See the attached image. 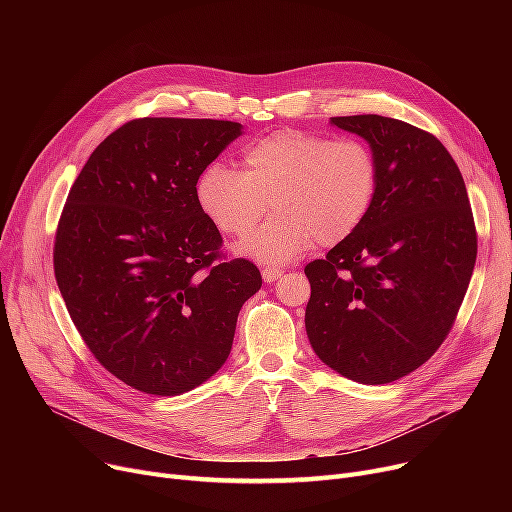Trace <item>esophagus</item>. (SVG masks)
<instances>
[{"label":"esophagus","mask_w":512,"mask_h":512,"mask_svg":"<svg viewBox=\"0 0 512 512\" xmlns=\"http://www.w3.org/2000/svg\"><path fill=\"white\" fill-rule=\"evenodd\" d=\"M282 274H284V270H280V267H263V270H261V276H263V280H265L267 284L276 282Z\"/></svg>","instance_id":"34e87169"}]
</instances>
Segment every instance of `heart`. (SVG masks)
Segmentation results:
<instances>
[{
	"instance_id": "b5f03b06",
	"label": "heart",
	"mask_w": 512,
	"mask_h": 512,
	"mask_svg": "<svg viewBox=\"0 0 512 512\" xmlns=\"http://www.w3.org/2000/svg\"><path fill=\"white\" fill-rule=\"evenodd\" d=\"M245 170L209 164L197 203L228 236H247L272 205L274 218L240 245L259 263L284 265L315 242L334 247L369 218L380 188L378 155L361 139L278 130L251 143Z\"/></svg>"
}]
</instances>
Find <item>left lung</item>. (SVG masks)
Listing matches in <instances>:
<instances>
[{
  "label": "left lung",
  "mask_w": 512,
  "mask_h": 512,
  "mask_svg": "<svg viewBox=\"0 0 512 512\" xmlns=\"http://www.w3.org/2000/svg\"><path fill=\"white\" fill-rule=\"evenodd\" d=\"M378 155L365 224L305 267L315 355L359 384H390L432 357L461 309L477 257L465 180L434 137L402 120L340 116Z\"/></svg>",
  "instance_id": "obj_1"
}]
</instances>
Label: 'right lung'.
Here are the masks:
<instances>
[{"label":"right lung","instance_id":"1","mask_svg":"<svg viewBox=\"0 0 512 512\" xmlns=\"http://www.w3.org/2000/svg\"><path fill=\"white\" fill-rule=\"evenodd\" d=\"M238 122L139 118L74 180L53 247L66 309L95 359L134 390L178 396L218 371L240 307L261 288L197 203L203 170Z\"/></svg>","mask_w":512,"mask_h":512}]
</instances>
